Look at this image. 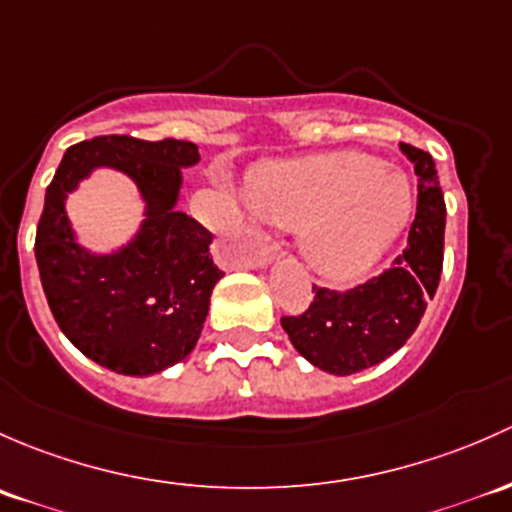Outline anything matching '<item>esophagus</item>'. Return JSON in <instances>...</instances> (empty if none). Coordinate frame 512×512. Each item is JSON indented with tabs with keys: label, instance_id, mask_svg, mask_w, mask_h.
<instances>
[{
	"label": "esophagus",
	"instance_id": "1",
	"mask_svg": "<svg viewBox=\"0 0 512 512\" xmlns=\"http://www.w3.org/2000/svg\"><path fill=\"white\" fill-rule=\"evenodd\" d=\"M276 251H278L276 246L268 244V241H263L261 249H258V254L254 258H249V266H263V263L273 261V258H276Z\"/></svg>",
	"mask_w": 512,
	"mask_h": 512
}]
</instances>
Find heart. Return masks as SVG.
<instances>
[{"instance_id":"heart-1","label":"heart","mask_w":512,"mask_h":512,"mask_svg":"<svg viewBox=\"0 0 512 512\" xmlns=\"http://www.w3.org/2000/svg\"><path fill=\"white\" fill-rule=\"evenodd\" d=\"M251 202L266 224L298 231L300 254L330 281L365 276L412 214L407 177L367 152H328L273 162L251 177Z\"/></svg>"}]
</instances>
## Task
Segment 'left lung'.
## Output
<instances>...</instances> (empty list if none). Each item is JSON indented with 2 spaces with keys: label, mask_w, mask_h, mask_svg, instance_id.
Instances as JSON below:
<instances>
[{
  "label": "left lung",
  "mask_w": 512,
  "mask_h": 512,
  "mask_svg": "<svg viewBox=\"0 0 512 512\" xmlns=\"http://www.w3.org/2000/svg\"><path fill=\"white\" fill-rule=\"evenodd\" d=\"M419 177L416 217L407 246L392 266L347 291L313 286L315 298L281 325L293 347L330 374H352L397 352L419 328L444 268L446 202L434 160L419 147L402 145Z\"/></svg>",
  "instance_id": "8db88e82"
}]
</instances>
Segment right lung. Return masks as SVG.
I'll list each match as a JSON object with an SVG mask.
<instances>
[{
	"label": "right lung",
	"instance_id": "add662e5",
	"mask_svg": "<svg viewBox=\"0 0 512 512\" xmlns=\"http://www.w3.org/2000/svg\"><path fill=\"white\" fill-rule=\"evenodd\" d=\"M194 162V142L98 135L68 147L46 189L34 251L49 308L83 355L118 374L142 377L184 360L224 276L209 251L212 231L175 209L179 167ZM98 164L123 169L148 199L141 236L113 257L76 247L62 212L65 192Z\"/></svg>",
	"mask_w": 512,
	"mask_h": 512
}]
</instances>
